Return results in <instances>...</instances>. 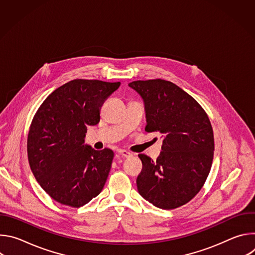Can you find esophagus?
Returning <instances> with one entry per match:
<instances>
[{
    "label": "esophagus",
    "instance_id": "1",
    "mask_svg": "<svg viewBox=\"0 0 255 255\" xmlns=\"http://www.w3.org/2000/svg\"><path fill=\"white\" fill-rule=\"evenodd\" d=\"M118 153L121 154V155L124 156V157H130V156H132V153L129 152L128 150H126V149H118Z\"/></svg>",
    "mask_w": 255,
    "mask_h": 255
}]
</instances>
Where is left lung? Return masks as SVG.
<instances>
[{"mask_svg": "<svg viewBox=\"0 0 255 255\" xmlns=\"http://www.w3.org/2000/svg\"><path fill=\"white\" fill-rule=\"evenodd\" d=\"M129 87L144 100L145 131L162 137L156 160L138 154L142 161L138 192L160 209L186 205L201 191L211 170L214 134L210 119L192 96L171 82L135 81Z\"/></svg>", "mask_w": 255, "mask_h": 255, "instance_id": "8db88e82", "label": "left lung"}]
</instances>
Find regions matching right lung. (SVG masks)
<instances>
[{"mask_svg":"<svg viewBox=\"0 0 255 255\" xmlns=\"http://www.w3.org/2000/svg\"><path fill=\"white\" fill-rule=\"evenodd\" d=\"M120 83L72 80L53 91L35 113L27 138L30 168L59 204L80 208L103 190L114 152L85 145L88 126L100 122L104 102Z\"/></svg>","mask_w":255,"mask_h":255,"instance_id":"obj_1","label":"right lung"}]
</instances>
